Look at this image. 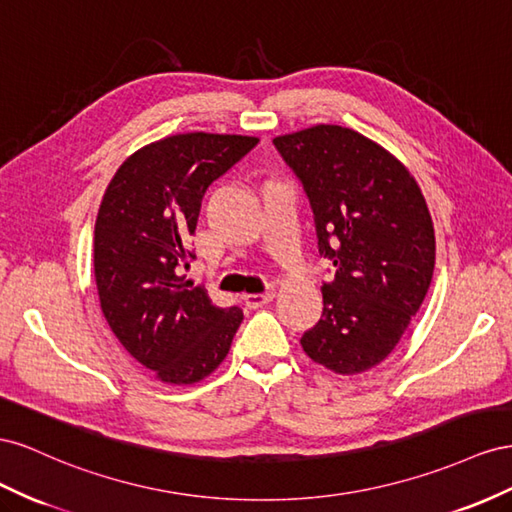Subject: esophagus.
Here are the masks:
<instances>
[{"label": "esophagus", "instance_id": "esophagus-1", "mask_svg": "<svg viewBox=\"0 0 512 512\" xmlns=\"http://www.w3.org/2000/svg\"><path fill=\"white\" fill-rule=\"evenodd\" d=\"M248 309H261L274 300V291H266V294H248L242 298Z\"/></svg>", "mask_w": 512, "mask_h": 512}]
</instances>
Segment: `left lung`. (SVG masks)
I'll list each match as a JSON object with an SVG mask.
<instances>
[{
    "instance_id": "obj_1",
    "label": "left lung",
    "mask_w": 512,
    "mask_h": 512,
    "mask_svg": "<svg viewBox=\"0 0 512 512\" xmlns=\"http://www.w3.org/2000/svg\"><path fill=\"white\" fill-rule=\"evenodd\" d=\"M272 143L311 203L319 255L334 266L302 349L334 373L367 371L399 343L429 291L427 201L397 158L352 128L317 124Z\"/></svg>"
}]
</instances>
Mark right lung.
<instances>
[{
    "label": "right lung",
    "mask_w": 512,
    "mask_h": 512,
    "mask_svg": "<svg viewBox=\"0 0 512 512\" xmlns=\"http://www.w3.org/2000/svg\"><path fill=\"white\" fill-rule=\"evenodd\" d=\"M259 139L186 133L128 156L109 182L94 227L100 309L126 352L165 384H195L229 354L238 306L218 309L184 276L208 186Z\"/></svg>",
    "instance_id": "1"
}]
</instances>
